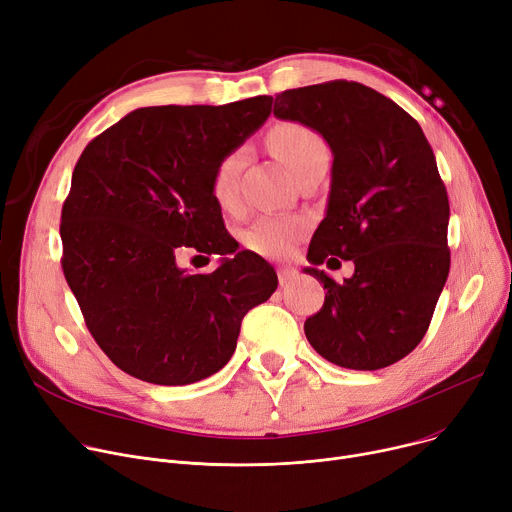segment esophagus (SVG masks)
Returning a JSON list of instances; mask_svg holds the SVG:
<instances>
[{
	"instance_id": "1",
	"label": "esophagus",
	"mask_w": 512,
	"mask_h": 512,
	"mask_svg": "<svg viewBox=\"0 0 512 512\" xmlns=\"http://www.w3.org/2000/svg\"><path fill=\"white\" fill-rule=\"evenodd\" d=\"M277 275H279V283H281V287H287L289 283H293L295 281V277H297V273L293 268H279L277 270Z\"/></svg>"
}]
</instances>
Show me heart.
Wrapping results in <instances>:
<instances>
[{"mask_svg": "<svg viewBox=\"0 0 512 512\" xmlns=\"http://www.w3.org/2000/svg\"><path fill=\"white\" fill-rule=\"evenodd\" d=\"M268 146L275 157L295 175L314 157L328 153L322 136L297 122H281L268 132ZM244 148H235L221 157L210 173V194L225 210L237 204V179L244 169ZM306 225L291 217H262L244 231V244L248 250L264 258H285L291 254Z\"/></svg>", "mask_w": 512, "mask_h": 512, "instance_id": "b5f03b06", "label": "heart"}]
</instances>
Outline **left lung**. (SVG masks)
<instances>
[{"instance_id": "8db88e82", "label": "left lung", "mask_w": 512, "mask_h": 512, "mask_svg": "<svg viewBox=\"0 0 512 512\" xmlns=\"http://www.w3.org/2000/svg\"><path fill=\"white\" fill-rule=\"evenodd\" d=\"M275 115L316 130L333 150L306 268L326 295L306 337L341 368L395 364L424 339L450 268V206L434 150L405 109L359 82L285 90ZM339 257L356 264L343 284L315 268Z\"/></svg>"}]
</instances>
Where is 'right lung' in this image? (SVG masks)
Here are the masks:
<instances>
[{"label": "right lung", "instance_id": "right-lung-1", "mask_svg": "<svg viewBox=\"0 0 512 512\" xmlns=\"http://www.w3.org/2000/svg\"><path fill=\"white\" fill-rule=\"evenodd\" d=\"M273 97L142 107L90 140L62 208V268L86 328L126 374L163 386L219 372L244 316L275 293V268L239 244L210 194L217 161L254 134ZM232 256L208 276L174 254Z\"/></svg>", "mask_w": 512, "mask_h": 512}]
</instances>
